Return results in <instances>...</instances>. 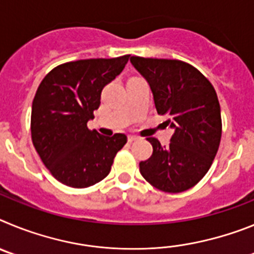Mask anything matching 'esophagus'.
Masks as SVG:
<instances>
[{"instance_id":"esophagus-1","label":"esophagus","mask_w":254,"mask_h":254,"mask_svg":"<svg viewBox=\"0 0 254 254\" xmlns=\"http://www.w3.org/2000/svg\"><path fill=\"white\" fill-rule=\"evenodd\" d=\"M137 136H128V142H133V141H137Z\"/></svg>"}]
</instances>
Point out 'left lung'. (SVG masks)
<instances>
[{
	"label": "left lung",
	"mask_w": 254,
	"mask_h": 254,
	"mask_svg": "<svg viewBox=\"0 0 254 254\" xmlns=\"http://www.w3.org/2000/svg\"><path fill=\"white\" fill-rule=\"evenodd\" d=\"M131 64L149 82L158 114H167L165 123L174 129L167 147L147 138L152 154L140 163V173L163 192L190 190L205 177L219 150L223 125L216 91L183 61L132 56Z\"/></svg>",
	"instance_id": "left-lung-1"
}]
</instances>
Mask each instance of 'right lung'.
Listing matches in <instances>:
<instances>
[{"label": "right lung", "mask_w": 254, "mask_h": 254, "mask_svg": "<svg viewBox=\"0 0 254 254\" xmlns=\"http://www.w3.org/2000/svg\"><path fill=\"white\" fill-rule=\"evenodd\" d=\"M129 55L66 62L49 71L31 107V141L47 169L62 185L86 188L109 174L125 133L105 137L87 128L105 85L122 72Z\"/></svg>", "instance_id": "add662e5"}]
</instances>
